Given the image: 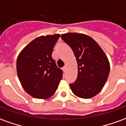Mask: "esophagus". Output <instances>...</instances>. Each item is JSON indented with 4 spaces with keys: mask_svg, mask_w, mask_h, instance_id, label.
I'll use <instances>...</instances> for the list:
<instances>
[{
    "mask_svg": "<svg viewBox=\"0 0 126 126\" xmlns=\"http://www.w3.org/2000/svg\"><path fill=\"white\" fill-rule=\"evenodd\" d=\"M63 70L64 72H65L66 71H67V67L66 66H65V67H63Z\"/></svg>",
    "mask_w": 126,
    "mask_h": 126,
    "instance_id": "34e87169",
    "label": "esophagus"
}]
</instances>
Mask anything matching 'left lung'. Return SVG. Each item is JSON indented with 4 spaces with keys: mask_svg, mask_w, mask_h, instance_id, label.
Returning <instances> with one entry per match:
<instances>
[{
    "mask_svg": "<svg viewBox=\"0 0 126 126\" xmlns=\"http://www.w3.org/2000/svg\"><path fill=\"white\" fill-rule=\"evenodd\" d=\"M61 37L70 46L78 63V78L69 85L72 92L82 98L94 97L103 89L108 78L110 63L107 55L88 35L70 32Z\"/></svg>",
    "mask_w": 126,
    "mask_h": 126,
    "instance_id": "left-lung-1",
    "label": "left lung"
}]
</instances>
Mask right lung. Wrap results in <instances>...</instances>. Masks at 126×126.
Returning <instances> with one entry per match:
<instances>
[{"instance_id": "1", "label": "right lung", "mask_w": 126, "mask_h": 126, "mask_svg": "<svg viewBox=\"0 0 126 126\" xmlns=\"http://www.w3.org/2000/svg\"><path fill=\"white\" fill-rule=\"evenodd\" d=\"M60 34L41 36L30 42L17 59V73L23 89L32 97L47 99L57 89L63 71L52 57Z\"/></svg>"}]
</instances>
